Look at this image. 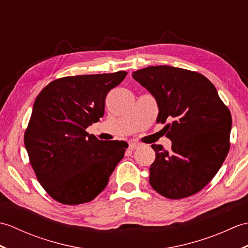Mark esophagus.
<instances>
[{
  "instance_id": "34e87169",
  "label": "esophagus",
  "mask_w": 248,
  "mask_h": 248,
  "mask_svg": "<svg viewBox=\"0 0 248 248\" xmlns=\"http://www.w3.org/2000/svg\"><path fill=\"white\" fill-rule=\"evenodd\" d=\"M140 145L139 144V143H130L129 144V149L130 150H134V149H136V148H139Z\"/></svg>"
}]
</instances>
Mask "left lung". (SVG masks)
<instances>
[{
  "mask_svg": "<svg viewBox=\"0 0 248 248\" xmlns=\"http://www.w3.org/2000/svg\"><path fill=\"white\" fill-rule=\"evenodd\" d=\"M132 77L155 97L157 123L167 124L171 150L151 145L149 183L162 196H192L217 175L229 151L232 118L204 76L171 66H150Z\"/></svg>",
  "mask_w": 248,
  "mask_h": 248,
  "instance_id": "8db88e82",
  "label": "left lung"
}]
</instances>
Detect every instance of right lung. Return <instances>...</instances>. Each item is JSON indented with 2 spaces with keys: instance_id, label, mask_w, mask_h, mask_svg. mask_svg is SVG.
I'll return each mask as SVG.
<instances>
[{
  "instance_id": "1",
  "label": "right lung",
  "mask_w": 248,
  "mask_h": 248,
  "mask_svg": "<svg viewBox=\"0 0 248 248\" xmlns=\"http://www.w3.org/2000/svg\"><path fill=\"white\" fill-rule=\"evenodd\" d=\"M125 71L66 77L37 96L24 133L31 165L46 192L64 204L91 202L108 186L128 144L86 132L104 115L105 98Z\"/></svg>"
}]
</instances>
